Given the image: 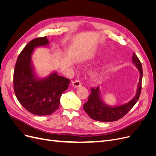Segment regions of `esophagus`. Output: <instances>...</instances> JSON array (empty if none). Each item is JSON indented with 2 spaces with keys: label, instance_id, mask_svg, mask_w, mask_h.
<instances>
[{
  "label": "esophagus",
  "instance_id": "esophagus-1",
  "mask_svg": "<svg viewBox=\"0 0 156 156\" xmlns=\"http://www.w3.org/2000/svg\"><path fill=\"white\" fill-rule=\"evenodd\" d=\"M81 81H80V80H76V81H75L73 82L72 83V85L75 87V88H77V87H80L81 86Z\"/></svg>",
  "mask_w": 156,
  "mask_h": 156
}]
</instances>
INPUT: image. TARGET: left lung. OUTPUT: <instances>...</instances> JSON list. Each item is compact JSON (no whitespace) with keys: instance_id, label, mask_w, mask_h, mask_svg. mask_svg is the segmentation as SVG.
I'll return each mask as SVG.
<instances>
[{"instance_id":"1","label":"left lung","mask_w":156,"mask_h":156,"mask_svg":"<svg viewBox=\"0 0 156 156\" xmlns=\"http://www.w3.org/2000/svg\"><path fill=\"white\" fill-rule=\"evenodd\" d=\"M133 62L140 72V78L138 88L135 98L127 104L118 107H109L106 105L100 99L99 88H91V93L88 96V100L84 103L83 108L90 119L100 122H113L119 120L125 116L138 101L142 88L143 67L140 61L134 53L132 57Z\"/></svg>"}]
</instances>
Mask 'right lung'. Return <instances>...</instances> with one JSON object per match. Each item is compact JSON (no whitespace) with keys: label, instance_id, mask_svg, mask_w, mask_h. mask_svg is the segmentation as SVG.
I'll return each mask as SVG.
<instances>
[{"label":"right lung","instance_id":"1","mask_svg":"<svg viewBox=\"0 0 156 156\" xmlns=\"http://www.w3.org/2000/svg\"><path fill=\"white\" fill-rule=\"evenodd\" d=\"M48 43L46 36L29 42L18 56L13 72V89L17 99L26 110L38 116L49 115L58 109L60 96L70 83V79L56 73L45 79H35L31 55L36 47Z\"/></svg>","mask_w":156,"mask_h":156}]
</instances>
